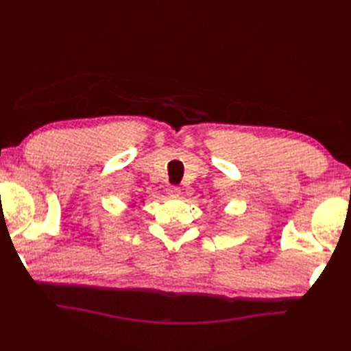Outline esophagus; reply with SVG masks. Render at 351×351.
Masks as SVG:
<instances>
[{"instance_id":"esophagus-1","label":"esophagus","mask_w":351,"mask_h":351,"mask_svg":"<svg viewBox=\"0 0 351 351\" xmlns=\"http://www.w3.org/2000/svg\"><path fill=\"white\" fill-rule=\"evenodd\" d=\"M167 193H169V196L170 197H180V195H181V189L180 187H169V190H167Z\"/></svg>"}]
</instances>
